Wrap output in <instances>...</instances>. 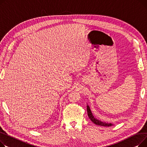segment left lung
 I'll list each match as a JSON object with an SVG mask.
<instances>
[{"label":"left lung","mask_w":147,"mask_h":147,"mask_svg":"<svg viewBox=\"0 0 147 147\" xmlns=\"http://www.w3.org/2000/svg\"><path fill=\"white\" fill-rule=\"evenodd\" d=\"M87 113H88V117L90 119L91 121L96 125H100V126H111L112 125H113V124H112V123L102 122V121H101V120H98V119H97L94 116V115H92L91 110L90 109V107L88 105H87Z\"/></svg>","instance_id":"obj_1"}]
</instances>
